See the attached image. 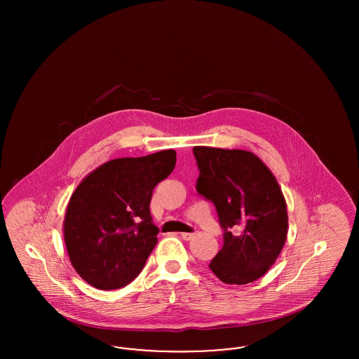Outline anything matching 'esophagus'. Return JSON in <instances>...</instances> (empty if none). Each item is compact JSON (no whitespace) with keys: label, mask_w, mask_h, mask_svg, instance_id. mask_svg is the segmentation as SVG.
I'll return each instance as SVG.
<instances>
[{"label":"esophagus","mask_w":359,"mask_h":359,"mask_svg":"<svg viewBox=\"0 0 359 359\" xmlns=\"http://www.w3.org/2000/svg\"><path fill=\"white\" fill-rule=\"evenodd\" d=\"M194 236H195L194 233H182L180 234V237L184 239V241H189V239L194 238Z\"/></svg>","instance_id":"1"}]
</instances>
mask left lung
<instances>
[{
    "instance_id": "1",
    "label": "left lung",
    "mask_w": 359,
    "mask_h": 359,
    "mask_svg": "<svg viewBox=\"0 0 359 359\" xmlns=\"http://www.w3.org/2000/svg\"><path fill=\"white\" fill-rule=\"evenodd\" d=\"M196 191L212 202L223 246L210 269L226 284L256 281L274 264L287 239L288 214L273 173L242 149L194 147Z\"/></svg>"
}]
</instances>
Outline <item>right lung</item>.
I'll return each instance as SVG.
<instances>
[{
  "mask_svg": "<svg viewBox=\"0 0 359 359\" xmlns=\"http://www.w3.org/2000/svg\"><path fill=\"white\" fill-rule=\"evenodd\" d=\"M175 164L173 149L114 158L74 191L63 233L69 261L86 283L118 290L142 271L158 234L149 211L154 188Z\"/></svg>",
  "mask_w": 359,
  "mask_h": 359,
  "instance_id": "add662e5",
  "label": "right lung"
}]
</instances>
